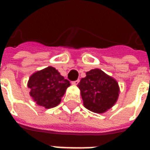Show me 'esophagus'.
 Masks as SVG:
<instances>
[{"mask_svg": "<svg viewBox=\"0 0 150 150\" xmlns=\"http://www.w3.org/2000/svg\"><path fill=\"white\" fill-rule=\"evenodd\" d=\"M79 83V79H77V80H75V81H73L72 82V84L74 85H77Z\"/></svg>", "mask_w": 150, "mask_h": 150, "instance_id": "esophagus-1", "label": "esophagus"}]
</instances>
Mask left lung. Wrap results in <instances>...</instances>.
<instances>
[{
	"instance_id": "left-lung-1",
	"label": "left lung",
	"mask_w": 150,
	"mask_h": 150,
	"mask_svg": "<svg viewBox=\"0 0 150 150\" xmlns=\"http://www.w3.org/2000/svg\"><path fill=\"white\" fill-rule=\"evenodd\" d=\"M78 87L84 107L96 113L105 112L116 104L119 96L118 83L100 69L87 72Z\"/></svg>"
}]
</instances>
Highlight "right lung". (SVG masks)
Returning <instances> with one entry per match:
<instances>
[{"label":"right lung","instance_id":"right-lung-1","mask_svg":"<svg viewBox=\"0 0 150 150\" xmlns=\"http://www.w3.org/2000/svg\"><path fill=\"white\" fill-rule=\"evenodd\" d=\"M70 85V82L53 67L35 72L28 81L30 96L36 104L45 108L57 106Z\"/></svg>","mask_w":150,"mask_h":150}]
</instances>
